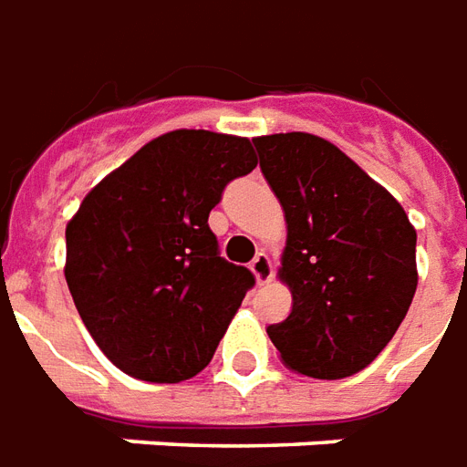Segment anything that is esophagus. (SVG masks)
<instances>
[{
    "mask_svg": "<svg viewBox=\"0 0 467 467\" xmlns=\"http://www.w3.org/2000/svg\"><path fill=\"white\" fill-rule=\"evenodd\" d=\"M249 266L259 284H269L271 276H274V266H271L269 254H264V251H259V254L254 256V261H251Z\"/></svg>",
    "mask_w": 467,
    "mask_h": 467,
    "instance_id": "esophagus-1",
    "label": "esophagus"
}]
</instances>
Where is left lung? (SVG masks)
I'll return each mask as SVG.
<instances>
[{
    "label": "left lung",
    "mask_w": 467,
    "mask_h": 467,
    "mask_svg": "<svg viewBox=\"0 0 467 467\" xmlns=\"http://www.w3.org/2000/svg\"><path fill=\"white\" fill-rule=\"evenodd\" d=\"M254 145L286 218L279 279L292 292V314L266 332L299 375H355L412 304L418 234L398 201L329 140L276 133Z\"/></svg>",
    "instance_id": "obj_1"
}]
</instances>
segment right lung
Listing matches in <instances>:
<instances>
[{"instance_id":"obj_1","label":"right lung","mask_w":467,"mask_h":467,"mask_svg":"<svg viewBox=\"0 0 467 467\" xmlns=\"http://www.w3.org/2000/svg\"><path fill=\"white\" fill-rule=\"evenodd\" d=\"M254 168L249 138L173 130L105 175L67 223L69 294L125 375L173 385L211 362L256 279L218 254L208 213Z\"/></svg>"}]
</instances>
